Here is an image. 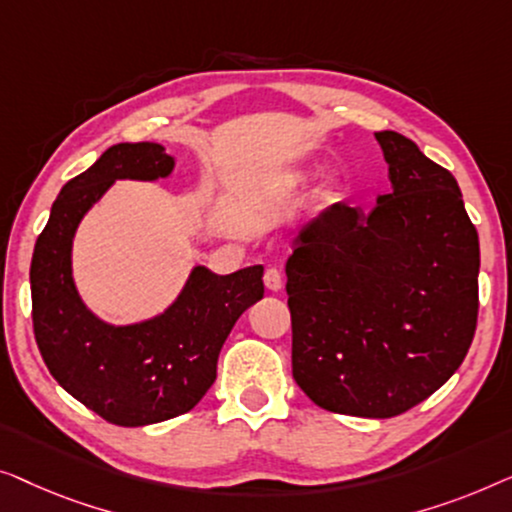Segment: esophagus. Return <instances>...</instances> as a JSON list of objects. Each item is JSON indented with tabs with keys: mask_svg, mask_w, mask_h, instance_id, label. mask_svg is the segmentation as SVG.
<instances>
[{
	"mask_svg": "<svg viewBox=\"0 0 512 512\" xmlns=\"http://www.w3.org/2000/svg\"><path fill=\"white\" fill-rule=\"evenodd\" d=\"M264 285L269 287L271 292L283 290V273H280L276 266H269V269L264 271Z\"/></svg>",
	"mask_w": 512,
	"mask_h": 512,
	"instance_id": "obj_1",
	"label": "esophagus"
}]
</instances>
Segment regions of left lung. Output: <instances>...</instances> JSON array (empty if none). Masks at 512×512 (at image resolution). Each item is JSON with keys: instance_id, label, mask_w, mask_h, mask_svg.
I'll return each instance as SVG.
<instances>
[{"instance_id": "obj_1", "label": "left lung", "mask_w": 512, "mask_h": 512, "mask_svg": "<svg viewBox=\"0 0 512 512\" xmlns=\"http://www.w3.org/2000/svg\"><path fill=\"white\" fill-rule=\"evenodd\" d=\"M376 139L392 192L331 206L287 259L292 376L331 413L394 417L464 362L478 325V232L455 176L397 132Z\"/></svg>"}]
</instances>
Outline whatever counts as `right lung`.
Masks as SVG:
<instances>
[{"mask_svg":"<svg viewBox=\"0 0 512 512\" xmlns=\"http://www.w3.org/2000/svg\"><path fill=\"white\" fill-rule=\"evenodd\" d=\"M174 169L160 143H118L71 178L34 246L32 325L50 376L118 427H146L192 410L215 383L234 322L264 297V266L229 276L197 266L181 297L157 318L113 327L95 318L71 278V241L88 208L118 178L155 181Z\"/></svg>","mask_w":512,"mask_h":512,"instance_id":"1","label":"right lung"}]
</instances>
